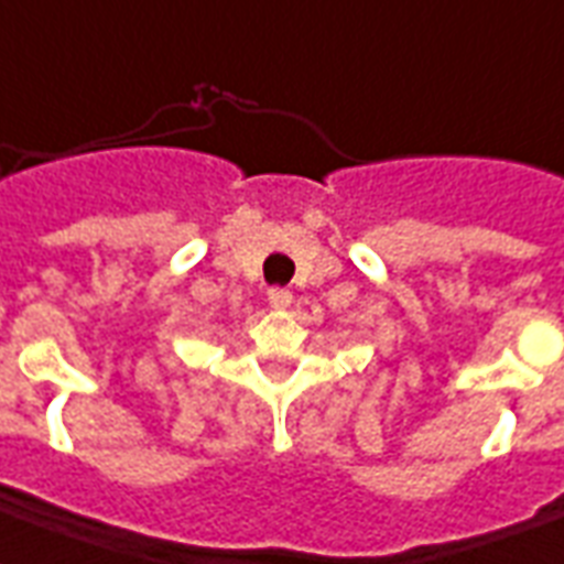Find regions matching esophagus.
<instances>
[{
  "mask_svg": "<svg viewBox=\"0 0 564 564\" xmlns=\"http://www.w3.org/2000/svg\"><path fill=\"white\" fill-rule=\"evenodd\" d=\"M291 291H288V288H271V291H268V302H271V308H276V311H285L288 305H291Z\"/></svg>",
  "mask_w": 564,
  "mask_h": 564,
  "instance_id": "1",
  "label": "esophagus"
}]
</instances>
